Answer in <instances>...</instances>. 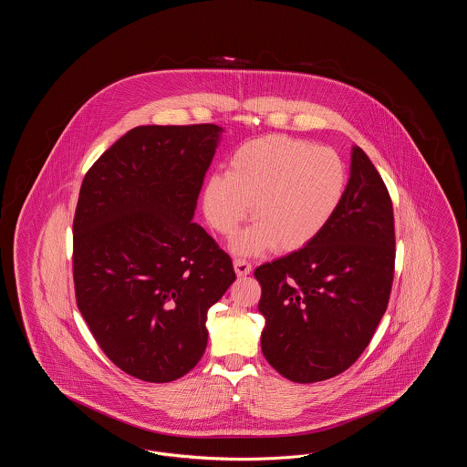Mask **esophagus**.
Wrapping results in <instances>:
<instances>
[{
    "label": "esophagus",
    "mask_w": 467,
    "mask_h": 467,
    "mask_svg": "<svg viewBox=\"0 0 467 467\" xmlns=\"http://www.w3.org/2000/svg\"><path fill=\"white\" fill-rule=\"evenodd\" d=\"M234 271H236L238 276H246V275L252 273V265L248 261L238 257V259H234Z\"/></svg>",
    "instance_id": "obj_1"
}]
</instances>
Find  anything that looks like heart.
<instances>
[{"instance_id":"1","label":"heart","mask_w":467,"mask_h":467,"mask_svg":"<svg viewBox=\"0 0 467 467\" xmlns=\"http://www.w3.org/2000/svg\"><path fill=\"white\" fill-rule=\"evenodd\" d=\"M347 183L345 161L333 149L269 134L240 145L227 161V175L208 178L202 208L210 225L229 238L252 204L255 223L233 244L238 254L267 246L296 252L331 223Z\"/></svg>"}]
</instances>
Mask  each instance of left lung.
I'll use <instances>...</instances> for the list:
<instances>
[{
  "mask_svg": "<svg viewBox=\"0 0 467 467\" xmlns=\"http://www.w3.org/2000/svg\"><path fill=\"white\" fill-rule=\"evenodd\" d=\"M396 265L390 194L354 147L350 180L331 223L311 244L255 269L261 347L267 362L297 383L347 371L387 310Z\"/></svg>",
  "mask_w": 467,
  "mask_h": 467,
  "instance_id": "left-lung-1",
  "label": "left lung"
}]
</instances>
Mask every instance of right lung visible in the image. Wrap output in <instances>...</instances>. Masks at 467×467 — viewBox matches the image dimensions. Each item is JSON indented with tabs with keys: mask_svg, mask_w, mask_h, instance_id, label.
I'll use <instances>...</instances> for the list:
<instances>
[{
	"mask_svg": "<svg viewBox=\"0 0 467 467\" xmlns=\"http://www.w3.org/2000/svg\"><path fill=\"white\" fill-rule=\"evenodd\" d=\"M215 124L138 126L86 173L73 219L77 306L131 377L166 383L204 354L208 310L236 280L192 223L217 149Z\"/></svg>",
	"mask_w": 467,
	"mask_h": 467,
	"instance_id": "1",
	"label": "right lung"
}]
</instances>
